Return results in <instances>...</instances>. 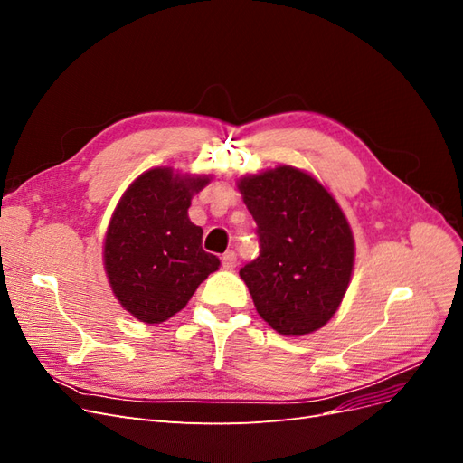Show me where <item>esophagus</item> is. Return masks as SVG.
Returning a JSON list of instances; mask_svg holds the SVG:
<instances>
[{
  "mask_svg": "<svg viewBox=\"0 0 463 463\" xmlns=\"http://www.w3.org/2000/svg\"><path fill=\"white\" fill-rule=\"evenodd\" d=\"M235 264H237V255L233 253V250H228V253H223V257H222V266H223V269L232 270Z\"/></svg>",
  "mask_w": 463,
  "mask_h": 463,
  "instance_id": "34e87169",
  "label": "esophagus"
}]
</instances>
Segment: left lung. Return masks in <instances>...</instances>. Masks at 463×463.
I'll list each match as a JSON object with an SVG mask.
<instances>
[{
  "instance_id": "8db88e82",
  "label": "left lung",
  "mask_w": 463,
  "mask_h": 463,
  "mask_svg": "<svg viewBox=\"0 0 463 463\" xmlns=\"http://www.w3.org/2000/svg\"><path fill=\"white\" fill-rule=\"evenodd\" d=\"M257 222L260 255L240 276L257 313L282 335L322 328L352 282L355 240L332 193L293 165L237 181Z\"/></svg>"
}]
</instances>
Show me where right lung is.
Returning a JSON list of instances; mask_svg holds the SVG:
<instances>
[{"instance_id":"obj_1","label":"right lung","mask_w":463,"mask_h":463,"mask_svg":"<svg viewBox=\"0 0 463 463\" xmlns=\"http://www.w3.org/2000/svg\"><path fill=\"white\" fill-rule=\"evenodd\" d=\"M213 175L152 167L121 194L104 237V270L116 299L145 325L179 313L218 270L203 249V228L189 220L194 193Z\"/></svg>"}]
</instances>
